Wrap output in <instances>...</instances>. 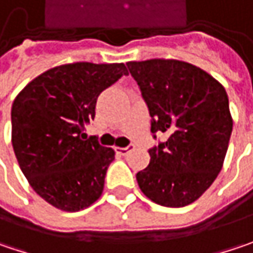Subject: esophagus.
<instances>
[{"label":"esophagus","instance_id":"34e87169","mask_svg":"<svg viewBox=\"0 0 253 253\" xmlns=\"http://www.w3.org/2000/svg\"><path fill=\"white\" fill-rule=\"evenodd\" d=\"M131 149H133V146L130 144V146H127V147H117V149H116V152H117L119 155H122V156H126L127 153H128Z\"/></svg>","mask_w":253,"mask_h":253}]
</instances>
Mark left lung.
<instances>
[{
  "label": "left lung",
  "mask_w": 253,
  "mask_h": 253,
  "mask_svg": "<svg viewBox=\"0 0 253 253\" xmlns=\"http://www.w3.org/2000/svg\"><path fill=\"white\" fill-rule=\"evenodd\" d=\"M152 117V133L168 134L149 150V166L136 174L140 190L157 205L182 208L211 187L223 166L233 120L225 87L179 60L128 61Z\"/></svg>",
  "instance_id": "left-lung-1"
}]
</instances>
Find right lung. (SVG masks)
Here are the masks:
<instances>
[{"mask_svg":"<svg viewBox=\"0 0 253 253\" xmlns=\"http://www.w3.org/2000/svg\"><path fill=\"white\" fill-rule=\"evenodd\" d=\"M127 70L123 63H73L50 68L30 82L11 109V141L28 183L66 212L88 208L101 196L112 147L87 137L97 98Z\"/></svg>","mask_w":253,"mask_h":253,"instance_id":"right-lung-1","label":"right lung"}]
</instances>
